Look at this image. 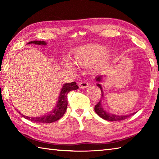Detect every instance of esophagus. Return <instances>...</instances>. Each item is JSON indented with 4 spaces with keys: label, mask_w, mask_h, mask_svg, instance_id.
<instances>
[{
    "label": "esophagus",
    "mask_w": 159,
    "mask_h": 159,
    "mask_svg": "<svg viewBox=\"0 0 159 159\" xmlns=\"http://www.w3.org/2000/svg\"><path fill=\"white\" fill-rule=\"evenodd\" d=\"M88 85H89V83L85 80L79 83V87L81 88H86L88 86Z\"/></svg>",
    "instance_id": "34e87169"
}]
</instances>
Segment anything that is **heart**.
Segmentation results:
<instances>
[{
  "instance_id": "b5f03b06",
  "label": "heart",
  "mask_w": 159,
  "mask_h": 159,
  "mask_svg": "<svg viewBox=\"0 0 159 159\" xmlns=\"http://www.w3.org/2000/svg\"><path fill=\"white\" fill-rule=\"evenodd\" d=\"M107 48L100 44H89L75 51L72 59L78 65L88 67L94 64L95 67L106 66L109 61V54L106 52ZM66 66L73 69L72 64L66 61Z\"/></svg>"
}]
</instances>
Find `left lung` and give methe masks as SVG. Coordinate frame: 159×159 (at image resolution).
I'll use <instances>...</instances> for the list:
<instances>
[{"instance_id":"obj_1","label":"left lung","mask_w":159,"mask_h":159,"mask_svg":"<svg viewBox=\"0 0 159 159\" xmlns=\"http://www.w3.org/2000/svg\"><path fill=\"white\" fill-rule=\"evenodd\" d=\"M102 79V76H99L96 78V80L97 81L100 82ZM98 87L100 88L101 92H102V98L103 97V91H102V88L100 84H98ZM101 101H99L98 104H96L95 107V111L97 113V114L101 118H103L104 120H110V121H116V120H125L127 118H129L130 116L133 115L135 114V113H133V114H129V115H125V116H116V115H114V114H109V113H107V111L103 110V109L102 108V104H101Z\"/></svg>"}]
</instances>
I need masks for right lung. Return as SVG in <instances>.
Wrapping results in <instances>:
<instances>
[{"label": "right lung", "mask_w": 159, "mask_h": 159, "mask_svg": "<svg viewBox=\"0 0 159 159\" xmlns=\"http://www.w3.org/2000/svg\"><path fill=\"white\" fill-rule=\"evenodd\" d=\"M33 43L36 45H46V43L45 41H30L28 44ZM79 88V86L76 85V82H71L70 83H66L64 84L61 89L60 97H59V99L57 104V106L55 107V109L52 110V111L48 113V114H45V116L40 117H29L25 116V115L21 114V116L26 119H28L31 121L36 122V123H50L52 122H55L57 120L63 116L64 114H65L66 110L67 109V94H68L70 91L77 90Z\"/></svg>", "instance_id": "1"}]
</instances>
